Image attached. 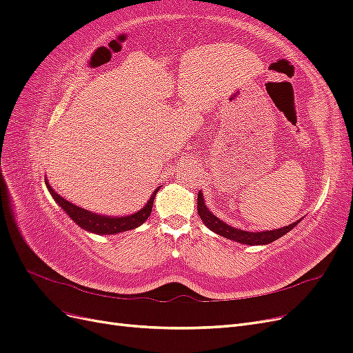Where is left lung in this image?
Masks as SVG:
<instances>
[{"label":"left lung","mask_w":353,"mask_h":353,"mask_svg":"<svg viewBox=\"0 0 353 353\" xmlns=\"http://www.w3.org/2000/svg\"><path fill=\"white\" fill-rule=\"evenodd\" d=\"M197 212L203 221L205 225L213 231L219 234L221 237H225L228 240L232 241H237L241 244H249V245H259V244H270L272 241H275L276 239L283 237L284 234H287L288 231H292L299 221L290 223V225L279 228V230H274V231H261V232H250V231H243L239 228H234L230 227L228 223L222 222L219 218H216L213 213L208 209L205 199H203V193L199 191V196H197Z\"/></svg>","instance_id":"left-lung-1"}]
</instances>
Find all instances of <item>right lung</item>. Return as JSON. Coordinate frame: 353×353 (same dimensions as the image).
Returning a JSON list of instances; mask_svg holds the SVG:
<instances>
[{
	"instance_id": "obj_1",
	"label": "right lung",
	"mask_w": 353,
	"mask_h": 353,
	"mask_svg": "<svg viewBox=\"0 0 353 353\" xmlns=\"http://www.w3.org/2000/svg\"><path fill=\"white\" fill-rule=\"evenodd\" d=\"M46 185L50 191V194L52 196V199H54L57 205L68 213V215L73 219L74 223H78V225L81 228H83L85 231L99 234V236H100V234H103V236H110V234L123 232V231L134 230L137 227H140L141 223H144L147 221V218L150 216L152 209H153L154 196L160 188V187H157L154 190L153 196L150 197V200L145 203V206L141 210H138V212L132 213V215H128V216L113 218V216H105V215H97V213H92L90 210H85L82 208L74 206L73 203H70L66 199H63L61 196H59L56 191L51 188V185L48 184L47 179H46Z\"/></svg>"
}]
</instances>
